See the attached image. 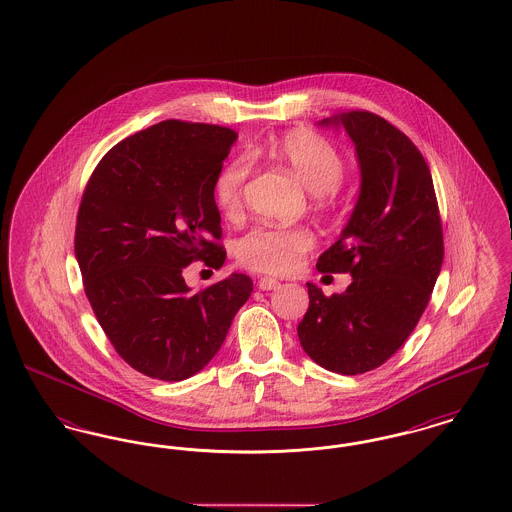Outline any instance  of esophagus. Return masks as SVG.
Returning a JSON list of instances; mask_svg holds the SVG:
<instances>
[{
  "mask_svg": "<svg viewBox=\"0 0 512 512\" xmlns=\"http://www.w3.org/2000/svg\"><path fill=\"white\" fill-rule=\"evenodd\" d=\"M257 286H259V290H263V292H268V290H276L278 286H280V282L278 280H274V278H261L259 282H257Z\"/></svg>",
  "mask_w": 512,
  "mask_h": 512,
  "instance_id": "34e87169",
  "label": "esophagus"
}]
</instances>
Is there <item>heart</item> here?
Segmentation results:
<instances>
[{"instance_id": "heart-1", "label": "heart", "mask_w": 512, "mask_h": 512, "mask_svg": "<svg viewBox=\"0 0 512 512\" xmlns=\"http://www.w3.org/2000/svg\"><path fill=\"white\" fill-rule=\"evenodd\" d=\"M270 153L315 194L320 207L334 205L347 171L345 159L334 144L315 132L295 130L278 138L270 147ZM249 172L251 161L247 157L232 159L219 172L213 195L224 217L236 219L242 215ZM313 244L315 238L311 230L303 226L278 228L259 224L238 242V257L242 265L253 270L288 274L299 267Z\"/></svg>"}]
</instances>
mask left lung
Wrapping results in <instances>:
<instances>
[{
    "instance_id": "obj_1",
    "label": "left lung",
    "mask_w": 512,
    "mask_h": 512,
    "mask_svg": "<svg viewBox=\"0 0 512 512\" xmlns=\"http://www.w3.org/2000/svg\"><path fill=\"white\" fill-rule=\"evenodd\" d=\"M320 124H341L353 140L361 194L317 268L353 282L330 297L309 282L297 336L317 365L355 376L384 365L413 334L443 263V228L428 163L399 128L359 109Z\"/></svg>"
}]
</instances>
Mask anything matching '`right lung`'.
<instances>
[{"instance_id":"obj_1","label":"right lung","mask_w":512,"mask_h":512,"mask_svg":"<svg viewBox=\"0 0 512 512\" xmlns=\"http://www.w3.org/2000/svg\"><path fill=\"white\" fill-rule=\"evenodd\" d=\"M238 132L163 121L111 147L76 215L74 253L105 336L134 370L180 382L207 365L253 292L234 272L190 293L182 270L220 268L226 249L213 186Z\"/></svg>"}]
</instances>
